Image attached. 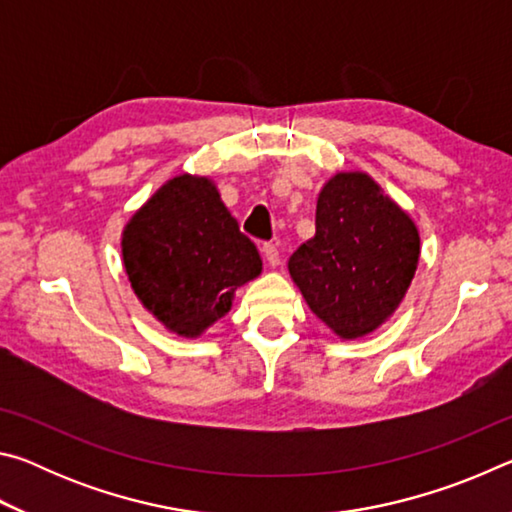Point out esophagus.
Segmentation results:
<instances>
[{
    "label": "esophagus",
    "instance_id": "obj_1",
    "mask_svg": "<svg viewBox=\"0 0 512 512\" xmlns=\"http://www.w3.org/2000/svg\"><path fill=\"white\" fill-rule=\"evenodd\" d=\"M262 253H264V257H266V264H268V266H271V268L280 266V250H277V246L264 244V246H262Z\"/></svg>",
    "mask_w": 512,
    "mask_h": 512
}]
</instances>
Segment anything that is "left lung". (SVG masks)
Returning a JSON list of instances; mask_svg holds the SVG:
<instances>
[{
	"instance_id": "8db88e82",
	"label": "left lung",
	"mask_w": 512,
	"mask_h": 512,
	"mask_svg": "<svg viewBox=\"0 0 512 512\" xmlns=\"http://www.w3.org/2000/svg\"><path fill=\"white\" fill-rule=\"evenodd\" d=\"M420 262L418 225L366 171H336L320 187L316 235L289 257L309 309L343 341L391 318Z\"/></svg>"
}]
</instances>
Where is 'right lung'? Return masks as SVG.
I'll return each instance as SVG.
<instances>
[{"instance_id": "obj_1", "label": "right lung", "mask_w": 512, "mask_h": 512, "mask_svg": "<svg viewBox=\"0 0 512 512\" xmlns=\"http://www.w3.org/2000/svg\"><path fill=\"white\" fill-rule=\"evenodd\" d=\"M121 262L142 307L169 332L198 339L262 273L253 241L210 176L169 178L121 230Z\"/></svg>"}]
</instances>
